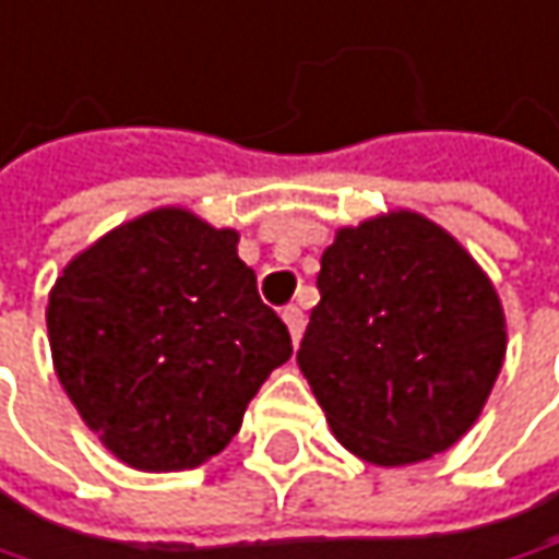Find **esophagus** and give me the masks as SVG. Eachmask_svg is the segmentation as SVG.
<instances>
[{"label": "esophagus", "mask_w": 559, "mask_h": 559, "mask_svg": "<svg viewBox=\"0 0 559 559\" xmlns=\"http://www.w3.org/2000/svg\"><path fill=\"white\" fill-rule=\"evenodd\" d=\"M281 317H284V323H287V330H290V338L300 342V335H304V310H300L297 304H287V307L281 310Z\"/></svg>", "instance_id": "1"}]
</instances>
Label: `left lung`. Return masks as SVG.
<instances>
[{"instance_id": "obj_1", "label": "left lung", "mask_w": 559, "mask_h": 559, "mask_svg": "<svg viewBox=\"0 0 559 559\" xmlns=\"http://www.w3.org/2000/svg\"><path fill=\"white\" fill-rule=\"evenodd\" d=\"M317 287L297 365L348 451L400 467L474 426L502 368L506 320L444 229L409 211L338 229Z\"/></svg>"}]
</instances>
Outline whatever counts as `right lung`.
<instances>
[{"label": "right lung", "mask_w": 559, "mask_h": 559, "mask_svg": "<svg viewBox=\"0 0 559 559\" xmlns=\"http://www.w3.org/2000/svg\"><path fill=\"white\" fill-rule=\"evenodd\" d=\"M53 368L79 416L136 471L224 451L294 352L236 233L153 211L76 255L50 290Z\"/></svg>", "instance_id": "right-lung-1"}]
</instances>
